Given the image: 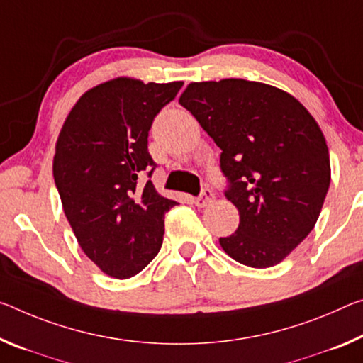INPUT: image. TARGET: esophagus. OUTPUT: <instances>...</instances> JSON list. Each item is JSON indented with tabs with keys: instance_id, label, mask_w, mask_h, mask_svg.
<instances>
[{
	"instance_id": "esophagus-1",
	"label": "esophagus",
	"mask_w": 363,
	"mask_h": 363,
	"mask_svg": "<svg viewBox=\"0 0 363 363\" xmlns=\"http://www.w3.org/2000/svg\"><path fill=\"white\" fill-rule=\"evenodd\" d=\"M213 199H215V194H213L210 189H203L202 194H200L197 199H194V203L197 205L199 208H205L206 205L211 203Z\"/></svg>"
}]
</instances>
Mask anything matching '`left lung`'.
I'll return each mask as SVG.
<instances>
[{
  "label": "left lung",
  "instance_id": "obj_1",
  "mask_svg": "<svg viewBox=\"0 0 363 363\" xmlns=\"http://www.w3.org/2000/svg\"><path fill=\"white\" fill-rule=\"evenodd\" d=\"M179 103L221 148L224 195L240 218L220 238L223 250L252 268L283 262L313 229L330 187L320 125L291 94L244 79L192 82Z\"/></svg>",
  "mask_w": 363,
  "mask_h": 363
}]
</instances>
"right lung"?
<instances>
[{"mask_svg":"<svg viewBox=\"0 0 363 363\" xmlns=\"http://www.w3.org/2000/svg\"><path fill=\"white\" fill-rule=\"evenodd\" d=\"M184 82L118 77L80 96L62 124L53 177L76 239L103 273L128 279L161 249L164 213L176 205L152 181L148 130Z\"/></svg>","mask_w":363,"mask_h":363,"instance_id":"1","label":"right lung"}]
</instances>
